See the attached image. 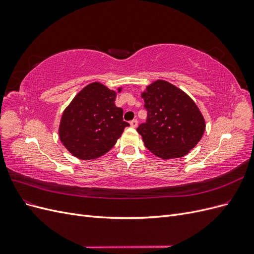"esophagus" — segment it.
I'll return each instance as SVG.
<instances>
[{"label":"esophagus","mask_w":254,"mask_h":254,"mask_svg":"<svg viewBox=\"0 0 254 254\" xmlns=\"http://www.w3.org/2000/svg\"><path fill=\"white\" fill-rule=\"evenodd\" d=\"M130 126H131L132 128H135L137 126V120H132L131 122H130Z\"/></svg>","instance_id":"1"}]
</instances>
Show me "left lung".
I'll return each mask as SVG.
<instances>
[{
    "instance_id": "1",
    "label": "left lung",
    "mask_w": 254,
    "mask_h": 254,
    "mask_svg": "<svg viewBox=\"0 0 254 254\" xmlns=\"http://www.w3.org/2000/svg\"><path fill=\"white\" fill-rule=\"evenodd\" d=\"M147 120L137 127L145 147L161 159L188 155L201 140L205 122L187 93L165 80H156L142 93Z\"/></svg>"
}]
</instances>
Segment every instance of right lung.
<instances>
[{
  "instance_id": "1",
  "label": "right lung",
  "mask_w": 254,
  "mask_h": 254,
  "mask_svg": "<svg viewBox=\"0 0 254 254\" xmlns=\"http://www.w3.org/2000/svg\"><path fill=\"white\" fill-rule=\"evenodd\" d=\"M115 97V91L101 82H92L66 107L60 121L59 137L73 156L81 160L102 157L129 126L123 121V109L114 104Z\"/></svg>"
}]
</instances>
